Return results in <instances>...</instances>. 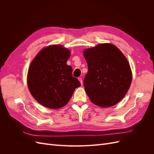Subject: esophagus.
Returning a JSON list of instances; mask_svg holds the SVG:
<instances>
[{"mask_svg": "<svg viewBox=\"0 0 154 154\" xmlns=\"http://www.w3.org/2000/svg\"><path fill=\"white\" fill-rule=\"evenodd\" d=\"M78 80L80 82L81 84L82 85V84H83V80H82V78H80V77H79V78H78Z\"/></svg>", "mask_w": 154, "mask_h": 154, "instance_id": "34e87169", "label": "esophagus"}]
</instances>
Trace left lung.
Instances as JSON below:
<instances>
[{"label": "left lung", "mask_w": 154, "mask_h": 154, "mask_svg": "<svg viewBox=\"0 0 154 154\" xmlns=\"http://www.w3.org/2000/svg\"><path fill=\"white\" fill-rule=\"evenodd\" d=\"M88 72L83 80L91 101L101 107L112 106L122 100L132 82L127 59L114 45L101 44L83 52Z\"/></svg>", "instance_id": "8db88e82"}]
</instances>
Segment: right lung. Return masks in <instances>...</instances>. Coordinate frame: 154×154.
I'll return each mask as SVG.
<instances>
[{
    "mask_svg": "<svg viewBox=\"0 0 154 154\" xmlns=\"http://www.w3.org/2000/svg\"><path fill=\"white\" fill-rule=\"evenodd\" d=\"M70 51L54 45L43 49L32 60L27 73V85L34 98L43 106L59 109L71 98L81 85L67 65Z\"/></svg>",
    "mask_w": 154,
    "mask_h": 154,
    "instance_id": "1",
    "label": "right lung"
}]
</instances>
